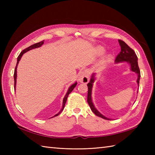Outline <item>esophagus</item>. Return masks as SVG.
<instances>
[{"mask_svg":"<svg viewBox=\"0 0 155 155\" xmlns=\"http://www.w3.org/2000/svg\"><path fill=\"white\" fill-rule=\"evenodd\" d=\"M78 81L81 83L87 84L89 81V77H88V72L87 70H83L80 72L78 74Z\"/></svg>","mask_w":155,"mask_h":155,"instance_id":"esophagus-1","label":"esophagus"}]
</instances>
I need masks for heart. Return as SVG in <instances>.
Returning <instances> with one entry per match:
<instances>
[{
	"label": "heart",
	"mask_w": 155,
	"mask_h": 155,
	"mask_svg": "<svg viewBox=\"0 0 155 155\" xmlns=\"http://www.w3.org/2000/svg\"><path fill=\"white\" fill-rule=\"evenodd\" d=\"M100 52H101V53H103V52H104V50H103V49H101ZM110 58H111V56H110V54H107V56H105V57H104V61L107 62V61H110Z\"/></svg>",
	"instance_id": "obj_1"
}]
</instances>
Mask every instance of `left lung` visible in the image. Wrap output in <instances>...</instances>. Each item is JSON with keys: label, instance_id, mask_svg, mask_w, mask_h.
Wrapping results in <instances>:
<instances>
[{"label": "left lung", "instance_id": "8db88e82", "mask_svg": "<svg viewBox=\"0 0 155 155\" xmlns=\"http://www.w3.org/2000/svg\"><path fill=\"white\" fill-rule=\"evenodd\" d=\"M118 42H119V45L120 46L121 51L116 57V59H115V63L117 64V63H119V62H127V63L129 64L130 67V71L134 72L137 74V83L138 84V86H139L140 72L139 70V65H138L137 56L133 49L128 47V46L125 43L124 41L121 40H118ZM95 74H95L94 72L93 73V74L91 76L90 82L87 84L88 89L87 102L91 107V109L95 114L97 115V116L99 117L102 118H104L105 120H110V118H107L105 116H104L103 114H102L100 112L98 111L96 108H95L94 105L93 104V99H92V90H93V83L95 79H96V78H95Z\"/></svg>", "mask_w": 155, "mask_h": 155}]
</instances>
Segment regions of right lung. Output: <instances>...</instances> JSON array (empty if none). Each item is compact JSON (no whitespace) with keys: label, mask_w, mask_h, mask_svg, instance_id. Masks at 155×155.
I'll use <instances>...</instances> for the list:
<instances>
[{"label":"right lung","mask_w":155,"mask_h":155,"mask_svg":"<svg viewBox=\"0 0 155 155\" xmlns=\"http://www.w3.org/2000/svg\"><path fill=\"white\" fill-rule=\"evenodd\" d=\"M44 44V41H41V42H38V43H35V44H34V45H31V46H30V47H28V48H25V50H23L21 53H20V54L18 55V58H17V62H16V67H15V72H14V80H15V91L16 90V77H17V66H18V62H19V61H20V60H21V57H22V56L24 54L25 52H27V51H29L30 50H32V49H34V48H38V47H41V46ZM77 82H75V83H74V84H72V85H71L70 86V87L68 88V91H67V94H66V95L64 96V98H63V101H62V108H61V110L58 112V113H57V114H56L54 116H53L52 117H57V116H58V115L60 114L61 112L63 110V109H64V105H65V103H66V102H67V98H68V94H70L71 92L72 91V90L74 89V87L77 86Z\"/></svg>","instance_id":"obj_1"}]
</instances>
